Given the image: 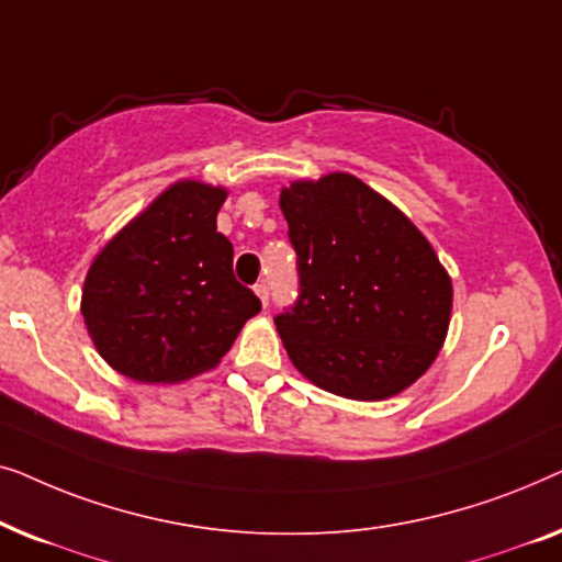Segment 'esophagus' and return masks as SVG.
<instances>
[{"mask_svg":"<svg viewBox=\"0 0 562 562\" xmlns=\"http://www.w3.org/2000/svg\"><path fill=\"white\" fill-rule=\"evenodd\" d=\"M252 291H256V294H258L260 304L268 306V294H271V291H268V283H256V286H252Z\"/></svg>","mask_w":562,"mask_h":562,"instance_id":"34e87169","label":"esophagus"}]
</instances>
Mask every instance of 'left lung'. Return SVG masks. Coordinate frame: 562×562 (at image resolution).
Instances as JSON below:
<instances>
[{
  "label": "left lung",
  "mask_w": 562,
  "mask_h": 562,
  "mask_svg": "<svg viewBox=\"0 0 562 562\" xmlns=\"http://www.w3.org/2000/svg\"><path fill=\"white\" fill-rule=\"evenodd\" d=\"M296 302L276 314L286 352L319 389L394 396L432 366L450 325V276L425 235L350 173L281 191Z\"/></svg>",
  "instance_id": "obj_1"
}]
</instances>
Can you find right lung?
I'll list each match as a JSON object with an SVG mask.
<instances>
[{"instance_id": "1", "label": "right lung", "mask_w": 562, "mask_h": 562, "mask_svg": "<svg viewBox=\"0 0 562 562\" xmlns=\"http://www.w3.org/2000/svg\"><path fill=\"white\" fill-rule=\"evenodd\" d=\"M227 191L179 181L135 217L87 273L81 314L99 356L145 383L217 366L260 299L233 273L217 233Z\"/></svg>"}]
</instances>
